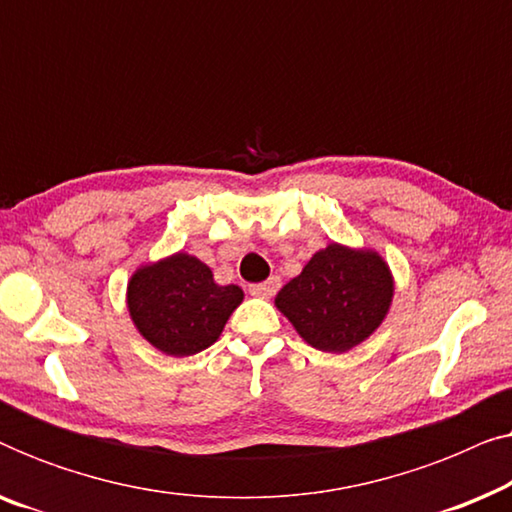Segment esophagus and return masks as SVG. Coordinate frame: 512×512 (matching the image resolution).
Wrapping results in <instances>:
<instances>
[{"instance_id": "esophagus-1", "label": "esophagus", "mask_w": 512, "mask_h": 512, "mask_svg": "<svg viewBox=\"0 0 512 512\" xmlns=\"http://www.w3.org/2000/svg\"><path fill=\"white\" fill-rule=\"evenodd\" d=\"M279 286H282V279H279L277 275H272L270 279H265V282H261V284H251L249 291H251V296L270 298V296H275Z\"/></svg>"}]
</instances>
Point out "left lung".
I'll use <instances>...</instances> for the list:
<instances>
[{"label": "left lung", "mask_w": 512, "mask_h": 512, "mask_svg": "<svg viewBox=\"0 0 512 512\" xmlns=\"http://www.w3.org/2000/svg\"><path fill=\"white\" fill-rule=\"evenodd\" d=\"M394 289L389 263L375 249L331 242L277 293L275 307L307 345L342 354L380 328Z\"/></svg>", "instance_id": "8db88e82"}]
</instances>
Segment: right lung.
I'll list each match as a JSON object with an SVG mask.
<instances>
[{
    "label": "right lung",
    "instance_id": "obj_1",
    "mask_svg": "<svg viewBox=\"0 0 512 512\" xmlns=\"http://www.w3.org/2000/svg\"><path fill=\"white\" fill-rule=\"evenodd\" d=\"M128 312L139 335L167 356H193L214 345L244 300L237 284L221 286L198 256L177 251L142 263L128 279Z\"/></svg>",
    "mask_w": 512,
    "mask_h": 512
}]
</instances>
